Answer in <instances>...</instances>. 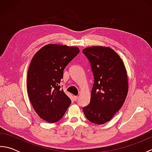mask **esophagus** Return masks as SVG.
I'll return each mask as SVG.
<instances>
[{
	"mask_svg": "<svg viewBox=\"0 0 152 152\" xmlns=\"http://www.w3.org/2000/svg\"><path fill=\"white\" fill-rule=\"evenodd\" d=\"M74 101H76L78 99V96H74Z\"/></svg>",
	"mask_w": 152,
	"mask_h": 152,
	"instance_id": "esophagus-1",
	"label": "esophagus"
}]
</instances>
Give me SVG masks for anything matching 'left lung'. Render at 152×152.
I'll use <instances>...</instances> for the list:
<instances>
[{
	"label": "left lung",
	"mask_w": 152,
	"mask_h": 152,
	"mask_svg": "<svg viewBox=\"0 0 152 152\" xmlns=\"http://www.w3.org/2000/svg\"><path fill=\"white\" fill-rule=\"evenodd\" d=\"M82 52L89 61L94 76L90 102L83 112L93 124H104L114 117L125 101L127 71L120 57L110 48L88 47Z\"/></svg>",
	"instance_id": "obj_1"
}]
</instances>
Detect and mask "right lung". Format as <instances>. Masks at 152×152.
<instances>
[{
  "label": "right lung",
  "instance_id": "obj_1",
  "mask_svg": "<svg viewBox=\"0 0 152 152\" xmlns=\"http://www.w3.org/2000/svg\"><path fill=\"white\" fill-rule=\"evenodd\" d=\"M79 52L77 47L48 44L31 60L27 72L28 98L38 116L47 122L60 120L70 105L59 84L64 68Z\"/></svg>",
  "mask_w": 152,
  "mask_h": 152
}]
</instances>
